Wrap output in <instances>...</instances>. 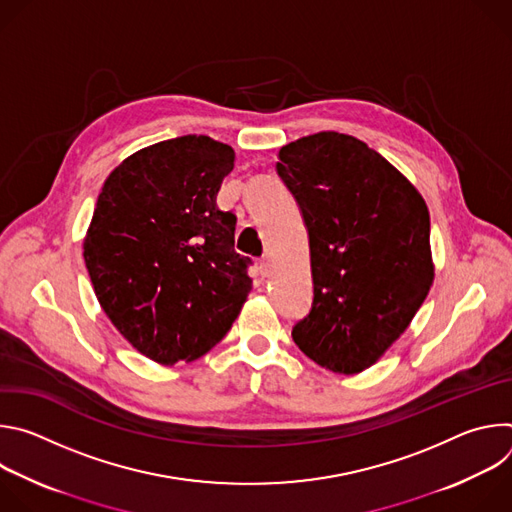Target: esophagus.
Here are the masks:
<instances>
[{
  "mask_svg": "<svg viewBox=\"0 0 512 512\" xmlns=\"http://www.w3.org/2000/svg\"><path fill=\"white\" fill-rule=\"evenodd\" d=\"M269 271H271V263H269V257L265 255L259 259V273H261V277H267Z\"/></svg>",
  "mask_w": 512,
  "mask_h": 512,
  "instance_id": "34e87169",
  "label": "esophagus"
}]
</instances>
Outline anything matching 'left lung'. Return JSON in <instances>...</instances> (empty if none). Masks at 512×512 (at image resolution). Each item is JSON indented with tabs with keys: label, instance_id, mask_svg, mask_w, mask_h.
Instances as JSON below:
<instances>
[{
	"label": "left lung",
	"instance_id": "8db88e82",
	"mask_svg": "<svg viewBox=\"0 0 512 512\" xmlns=\"http://www.w3.org/2000/svg\"><path fill=\"white\" fill-rule=\"evenodd\" d=\"M277 158L308 231L314 281L312 308L291 338L320 367L360 373L429 294V210L397 168L352 135L314 133Z\"/></svg>",
	"mask_w": 512,
	"mask_h": 512
}]
</instances>
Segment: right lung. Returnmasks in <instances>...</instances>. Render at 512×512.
<instances>
[{
    "label": "right lung",
    "instance_id": "1",
    "mask_svg": "<svg viewBox=\"0 0 512 512\" xmlns=\"http://www.w3.org/2000/svg\"><path fill=\"white\" fill-rule=\"evenodd\" d=\"M235 168L231 145L182 135L143 148L105 180L85 237L95 296L148 358L196 360L231 330L251 259L235 251L237 216L216 206Z\"/></svg>",
    "mask_w": 512,
    "mask_h": 512
}]
</instances>
